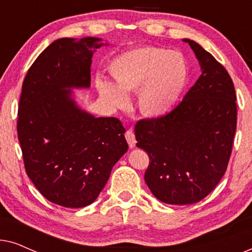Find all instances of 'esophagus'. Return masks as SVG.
Segmentation results:
<instances>
[{"label":"esophagus","mask_w":252,"mask_h":252,"mask_svg":"<svg viewBox=\"0 0 252 252\" xmlns=\"http://www.w3.org/2000/svg\"><path fill=\"white\" fill-rule=\"evenodd\" d=\"M125 137H126V141H127V143H128L129 148H134V147H135V144H136L135 134H134V132H133L132 129L126 130V133H125Z\"/></svg>","instance_id":"esophagus-1"}]
</instances>
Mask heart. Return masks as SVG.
<instances>
[{
	"instance_id": "heart-1",
	"label": "heart",
	"mask_w": 252,
	"mask_h": 252,
	"mask_svg": "<svg viewBox=\"0 0 252 252\" xmlns=\"http://www.w3.org/2000/svg\"><path fill=\"white\" fill-rule=\"evenodd\" d=\"M116 86L98 80V91L117 109L128 105L126 95L143 85L140 93V106L150 116L166 113L184 91L188 80V64L184 55L166 48L142 47L126 51L111 64Z\"/></svg>"
}]
</instances>
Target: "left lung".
Listing matches in <instances>:
<instances>
[{
    "instance_id": "8db88e82",
    "label": "left lung",
    "mask_w": 252,
    "mask_h": 252,
    "mask_svg": "<svg viewBox=\"0 0 252 252\" xmlns=\"http://www.w3.org/2000/svg\"><path fill=\"white\" fill-rule=\"evenodd\" d=\"M189 43L202 74L170 112L141 119L136 147L147 151L144 181L159 201L186 205L202 201L228 166L237 105L228 72L198 43Z\"/></svg>"
}]
</instances>
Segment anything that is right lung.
<instances>
[{
    "label": "right lung",
    "mask_w": 252,
    "mask_h": 252,
    "mask_svg": "<svg viewBox=\"0 0 252 252\" xmlns=\"http://www.w3.org/2000/svg\"><path fill=\"white\" fill-rule=\"evenodd\" d=\"M97 41L51 43L27 71L19 98L17 133L26 173L48 201L65 208L92 204L128 149L118 118H95L66 91L91 86Z\"/></svg>",
    "instance_id": "right-lung-1"
}]
</instances>
